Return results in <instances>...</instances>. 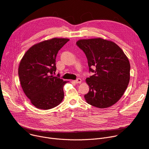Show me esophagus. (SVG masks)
<instances>
[{"label": "esophagus", "instance_id": "34e87169", "mask_svg": "<svg viewBox=\"0 0 149 149\" xmlns=\"http://www.w3.org/2000/svg\"><path fill=\"white\" fill-rule=\"evenodd\" d=\"M74 81H75V83H81V79H77Z\"/></svg>", "mask_w": 149, "mask_h": 149}]
</instances>
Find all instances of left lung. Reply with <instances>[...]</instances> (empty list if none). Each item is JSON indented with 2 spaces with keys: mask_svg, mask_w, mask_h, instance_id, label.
Returning <instances> with one entry per match:
<instances>
[{
  "mask_svg": "<svg viewBox=\"0 0 149 149\" xmlns=\"http://www.w3.org/2000/svg\"><path fill=\"white\" fill-rule=\"evenodd\" d=\"M88 59L89 71L86 79L89 91L86 102L98 108L111 107L121 98L130 80L128 58L115 43L101 38L81 39L76 43ZM92 67H95L93 70Z\"/></svg>",
  "mask_w": 149,
  "mask_h": 149,
  "instance_id": "8db88e82",
  "label": "left lung"
}]
</instances>
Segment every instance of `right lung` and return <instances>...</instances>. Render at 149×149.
I'll return each mask as SVG.
<instances>
[{
	"label": "right lung",
	"instance_id": "obj_1",
	"mask_svg": "<svg viewBox=\"0 0 149 149\" xmlns=\"http://www.w3.org/2000/svg\"><path fill=\"white\" fill-rule=\"evenodd\" d=\"M69 40L53 38L35 44L20 62L18 73L22 88L31 103L38 109H52L63 100V86L68 81L54 74L56 71L57 54Z\"/></svg>",
	"mask_w": 149,
	"mask_h": 149
}]
</instances>
